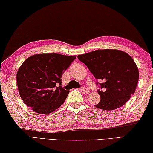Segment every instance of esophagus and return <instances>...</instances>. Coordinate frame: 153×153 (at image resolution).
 <instances>
[{
  "label": "esophagus",
  "mask_w": 153,
  "mask_h": 153,
  "mask_svg": "<svg viewBox=\"0 0 153 153\" xmlns=\"http://www.w3.org/2000/svg\"><path fill=\"white\" fill-rule=\"evenodd\" d=\"M79 90H80V91H82V92H84V93H89V90L86 88H81Z\"/></svg>",
  "instance_id": "esophagus-1"
}]
</instances>
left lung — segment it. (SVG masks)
Here are the masks:
<instances>
[{
	"label": "left lung",
	"instance_id": "8db88e82",
	"mask_svg": "<svg viewBox=\"0 0 153 153\" xmlns=\"http://www.w3.org/2000/svg\"><path fill=\"white\" fill-rule=\"evenodd\" d=\"M100 83V102L95 106L112 111L122 106L135 93L139 70L133 59L126 52L117 49H98L78 55ZM98 84V83H97Z\"/></svg>",
	"mask_w": 153,
	"mask_h": 153
}]
</instances>
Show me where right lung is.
<instances>
[{
  "label": "right lung",
  "instance_id": "obj_1",
  "mask_svg": "<svg viewBox=\"0 0 153 153\" xmlns=\"http://www.w3.org/2000/svg\"><path fill=\"white\" fill-rule=\"evenodd\" d=\"M76 58L51 53L35 54L26 59L16 75L18 92L24 103L39 114L58 109L69 93L62 87L60 78Z\"/></svg>",
  "mask_w": 153,
  "mask_h": 153
}]
</instances>
